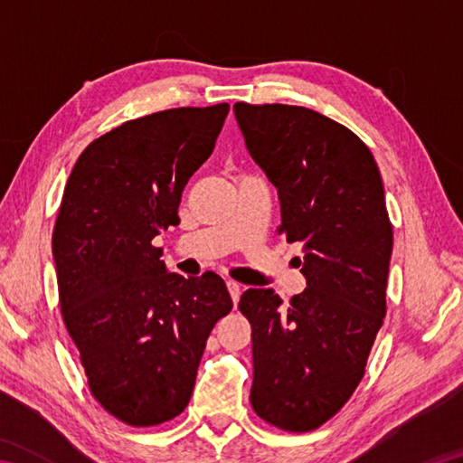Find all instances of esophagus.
<instances>
[{"instance_id": "34e87169", "label": "esophagus", "mask_w": 463, "mask_h": 463, "mask_svg": "<svg viewBox=\"0 0 463 463\" xmlns=\"http://www.w3.org/2000/svg\"><path fill=\"white\" fill-rule=\"evenodd\" d=\"M226 288H229V292H231L232 302L237 304L239 298H241V284L234 282V280H229V282H226Z\"/></svg>"}]
</instances>
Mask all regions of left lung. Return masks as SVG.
<instances>
[{"mask_svg": "<svg viewBox=\"0 0 463 463\" xmlns=\"http://www.w3.org/2000/svg\"><path fill=\"white\" fill-rule=\"evenodd\" d=\"M254 161L279 189V234L302 244L307 288L284 304L249 288L257 416L312 431L336 416L364 376L386 317L394 232L370 149L348 127L307 107L237 103ZM300 262V260H298Z\"/></svg>", "mask_w": 463, "mask_h": 463, "instance_id": "8db88e82", "label": "left lung"}]
</instances>
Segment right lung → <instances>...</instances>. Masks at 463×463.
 <instances>
[{
	"instance_id": "right-lung-1",
	"label": "right lung",
	"mask_w": 463,
	"mask_h": 463,
	"mask_svg": "<svg viewBox=\"0 0 463 463\" xmlns=\"http://www.w3.org/2000/svg\"><path fill=\"white\" fill-rule=\"evenodd\" d=\"M229 103L125 121L87 145L53 231L59 307L93 398L127 426L176 418L214 324L231 312L214 272H166L153 239L179 224L184 184L209 159Z\"/></svg>"
}]
</instances>
